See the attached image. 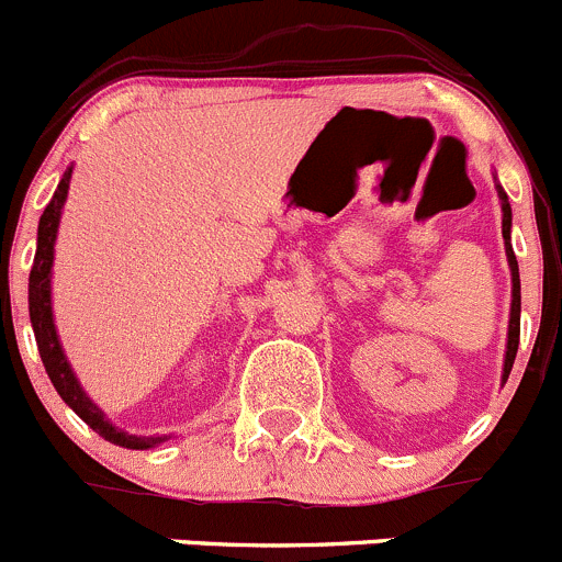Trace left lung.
I'll return each mask as SVG.
<instances>
[{"mask_svg":"<svg viewBox=\"0 0 562 562\" xmlns=\"http://www.w3.org/2000/svg\"><path fill=\"white\" fill-rule=\"evenodd\" d=\"M499 196V210H503V240H505V257H508L510 268V316H508V341H505V360H503V382L508 380L510 366H514L516 349H519V314H521V286H519V262H516L514 246H510V204L508 193L503 191L497 180H494Z\"/></svg>","mask_w":562,"mask_h":562,"instance_id":"1","label":"left lung"}]
</instances>
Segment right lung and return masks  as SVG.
Wrapping results in <instances>:
<instances>
[{
  "instance_id": "obj_1",
  "label": "right lung",
  "mask_w": 562,
  "mask_h": 562,
  "mask_svg": "<svg viewBox=\"0 0 562 562\" xmlns=\"http://www.w3.org/2000/svg\"><path fill=\"white\" fill-rule=\"evenodd\" d=\"M70 175H74V166H68V171L59 180L57 191H54L52 202L43 210L41 224H37V251H35V265H32L30 273V319L32 330H35L37 349H41L43 366H46V374L52 376L54 387L63 396V402L90 426L92 431H98L103 440L114 442L120 448H131V451H147V448L160 446L169 437H138L127 435L125 429L111 424L105 418L103 409L87 396V391L81 387L79 376H76L74 366H70L68 355H65L63 341H59L57 325H54V303H52V276H54V246H57V232H59V218H63L65 199H68L70 188Z\"/></svg>"
}]
</instances>
